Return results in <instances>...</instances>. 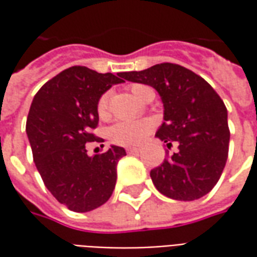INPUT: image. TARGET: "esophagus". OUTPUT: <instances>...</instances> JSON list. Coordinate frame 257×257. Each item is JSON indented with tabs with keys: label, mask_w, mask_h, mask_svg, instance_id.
<instances>
[{
	"label": "esophagus",
	"mask_w": 257,
	"mask_h": 257,
	"mask_svg": "<svg viewBox=\"0 0 257 257\" xmlns=\"http://www.w3.org/2000/svg\"><path fill=\"white\" fill-rule=\"evenodd\" d=\"M126 153L128 154H138V153H140V149H138V147H129V149H126Z\"/></svg>",
	"instance_id": "34e87169"
}]
</instances>
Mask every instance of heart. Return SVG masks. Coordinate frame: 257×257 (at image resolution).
I'll return each mask as SVG.
<instances>
[{
    "label": "heart",
    "instance_id": "1",
    "mask_svg": "<svg viewBox=\"0 0 257 257\" xmlns=\"http://www.w3.org/2000/svg\"><path fill=\"white\" fill-rule=\"evenodd\" d=\"M147 90H150V88L142 84H135L131 86V92L140 100L143 99ZM107 100H108V96L107 93H104L100 96V99L97 101V114L100 117L107 115ZM151 131H153V123L149 119L117 121L108 128L107 135H108V139L111 140L114 145L129 147V146L140 145Z\"/></svg>",
    "mask_w": 257,
    "mask_h": 257
}]
</instances>
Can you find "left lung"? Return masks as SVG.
Masks as SVG:
<instances>
[{
	"instance_id": "8db88e82",
	"label": "left lung",
	"mask_w": 257,
	"mask_h": 257,
	"mask_svg": "<svg viewBox=\"0 0 257 257\" xmlns=\"http://www.w3.org/2000/svg\"><path fill=\"white\" fill-rule=\"evenodd\" d=\"M126 81L150 85L164 103V122L156 136L176 153L150 172L156 189L179 201H194L215 187L228 156L227 108L202 77L173 63L121 73Z\"/></svg>"
}]
</instances>
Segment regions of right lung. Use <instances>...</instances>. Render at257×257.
<instances>
[{
    "label": "right lung",
    "instance_id": "add662e5",
    "mask_svg": "<svg viewBox=\"0 0 257 257\" xmlns=\"http://www.w3.org/2000/svg\"><path fill=\"white\" fill-rule=\"evenodd\" d=\"M121 73L101 74L84 66L66 68L37 92L26 132L44 184L73 212H89L108 201L117 182L122 147L89 157L86 143L103 142L93 135L99 123L97 101Z\"/></svg>",
    "mask_w": 257,
    "mask_h": 257
}]
</instances>
